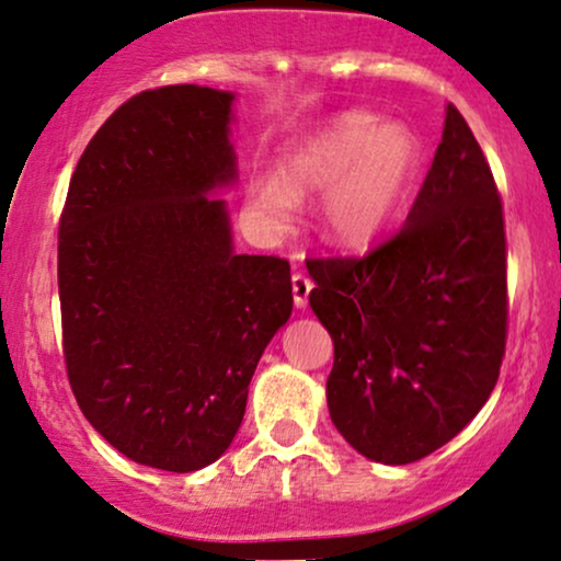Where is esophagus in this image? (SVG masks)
Segmentation results:
<instances>
[{
    "instance_id": "esophagus-1",
    "label": "esophagus",
    "mask_w": 561,
    "mask_h": 561,
    "mask_svg": "<svg viewBox=\"0 0 561 561\" xmlns=\"http://www.w3.org/2000/svg\"><path fill=\"white\" fill-rule=\"evenodd\" d=\"M310 289H313V282H310L306 274L295 272L293 274V298H295V306H298V308H306L308 306Z\"/></svg>"
}]
</instances>
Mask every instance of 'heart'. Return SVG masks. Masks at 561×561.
Here are the masks:
<instances>
[{
  "label": "heart",
  "instance_id": "b5f03b06",
  "mask_svg": "<svg viewBox=\"0 0 561 561\" xmlns=\"http://www.w3.org/2000/svg\"><path fill=\"white\" fill-rule=\"evenodd\" d=\"M421 146L404 125L368 112H347L295 148L285 178L253 174L245 211L263 234L279 238L293 227L298 195L323 191L319 225L342 248H363L387 229L415 178Z\"/></svg>",
  "mask_w": 561,
  "mask_h": 561
}]
</instances>
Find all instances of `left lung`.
I'll return each instance as SVG.
<instances>
[{
    "label": "left lung",
    "mask_w": 561,
    "mask_h": 561,
    "mask_svg": "<svg viewBox=\"0 0 561 561\" xmlns=\"http://www.w3.org/2000/svg\"><path fill=\"white\" fill-rule=\"evenodd\" d=\"M310 308L334 342L332 423L363 457L408 465L455 438L507 345L502 195L457 106L400 232L360 259H310Z\"/></svg>",
    "instance_id": "1"
}]
</instances>
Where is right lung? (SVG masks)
<instances>
[{
  "label": "right lung",
  "mask_w": 561,
  "mask_h": 561,
  "mask_svg": "<svg viewBox=\"0 0 561 561\" xmlns=\"http://www.w3.org/2000/svg\"><path fill=\"white\" fill-rule=\"evenodd\" d=\"M232 93L127 99L85 146L59 216L57 279L72 394L114 449L191 473L225 455L263 350L293 313L289 263L238 255Z\"/></svg>",
  "instance_id": "1"
}]
</instances>
